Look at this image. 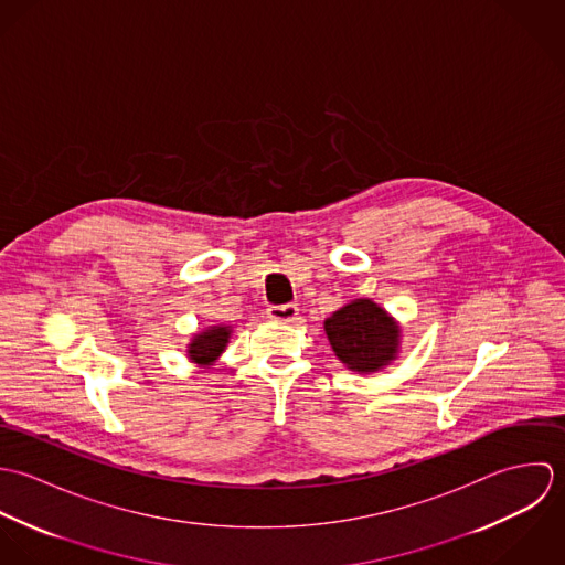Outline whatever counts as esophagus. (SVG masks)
Segmentation results:
<instances>
[{
  "label": "esophagus",
  "mask_w": 565,
  "mask_h": 565,
  "mask_svg": "<svg viewBox=\"0 0 565 565\" xmlns=\"http://www.w3.org/2000/svg\"><path fill=\"white\" fill-rule=\"evenodd\" d=\"M298 305L289 302V305H276V307H269L267 309V316L276 322L291 323L298 320Z\"/></svg>",
  "instance_id": "esophagus-1"
}]
</instances>
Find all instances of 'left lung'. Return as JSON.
<instances>
[{"label":"left lung","mask_w":565,"mask_h":565,"mask_svg":"<svg viewBox=\"0 0 565 565\" xmlns=\"http://www.w3.org/2000/svg\"><path fill=\"white\" fill-rule=\"evenodd\" d=\"M328 341L350 370L374 372L396 359L401 330L372 300H354L334 311L326 322Z\"/></svg>","instance_id":"obj_1"}]
</instances>
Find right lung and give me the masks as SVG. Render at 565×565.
Wrapping results in <instances>:
<instances>
[{"mask_svg":"<svg viewBox=\"0 0 565 565\" xmlns=\"http://www.w3.org/2000/svg\"><path fill=\"white\" fill-rule=\"evenodd\" d=\"M231 337V328L228 326H213L202 334H195V339L189 345V356L193 363L200 365H211L226 348Z\"/></svg>","mask_w":565,"mask_h":565,"instance_id":"add662e5","label":"right lung"}]
</instances>
